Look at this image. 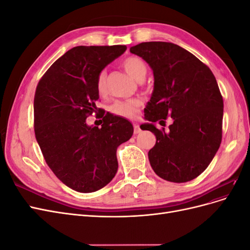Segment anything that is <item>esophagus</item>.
Wrapping results in <instances>:
<instances>
[{"label":"esophagus","instance_id":"obj_1","mask_svg":"<svg viewBox=\"0 0 250 250\" xmlns=\"http://www.w3.org/2000/svg\"><path fill=\"white\" fill-rule=\"evenodd\" d=\"M133 128H134V133H140L141 132V128L137 122H133Z\"/></svg>","mask_w":250,"mask_h":250}]
</instances>
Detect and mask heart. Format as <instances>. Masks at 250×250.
I'll use <instances>...</instances> for the list:
<instances>
[{"mask_svg": "<svg viewBox=\"0 0 250 250\" xmlns=\"http://www.w3.org/2000/svg\"><path fill=\"white\" fill-rule=\"evenodd\" d=\"M123 69L125 72L132 77L134 80H141L145 78L147 74V66L145 62L139 57H127L123 63ZM96 86L98 93L100 95H104L107 90V74L105 71H101L97 77ZM142 100L139 98H133V99L127 100H119L113 103L110 106V111L113 115H117L124 118H133L138 112V109L141 107Z\"/></svg>", "mask_w": 250, "mask_h": 250, "instance_id": "obj_1", "label": "heart"}]
</instances>
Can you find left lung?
<instances>
[{"mask_svg":"<svg viewBox=\"0 0 250 250\" xmlns=\"http://www.w3.org/2000/svg\"><path fill=\"white\" fill-rule=\"evenodd\" d=\"M130 52L145 60L154 76L145 108L149 123L141 125L156 137L148 152L151 167L171 183L190 181L208 168L222 140L223 99L214 74L172 42H141ZM168 116L173 119L169 129L157 130L154 123Z\"/></svg>","mask_w":250,"mask_h":250,"instance_id":"8db88e82","label":"left lung"}]
</instances>
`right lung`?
<instances>
[{"label":"right lung","instance_id":"obj_1","mask_svg":"<svg viewBox=\"0 0 250 250\" xmlns=\"http://www.w3.org/2000/svg\"><path fill=\"white\" fill-rule=\"evenodd\" d=\"M126 46H78L44 73L34 96V132L42 155L57 178L73 190L92 193L109 184L118 171L117 148L129 140V121L102 113L103 124L86 118L100 108L96 82Z\"/></svg>","mask_w":250,"mask_h":250}]
</instances>
